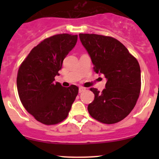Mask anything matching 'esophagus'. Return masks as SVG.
Here are the masks:
<instances>
[{"label": "esophagus", "mask_w": 159, "mask_h": 159, "mask_svg": "<svg viewBox=\"0 0 159 159\" xmlns=\"http://www.w3.org/2000/svg\"><path fill=\"white\" fill-rule=\"evenodd\" d=\"M86 90L85 88H83V87H80L79 88V90H78V91H79V93H81L83 92V91H84Z\"/></svg>", "instance_id": "34e87169"}]
</instances>
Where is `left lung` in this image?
<instances>
[{
    "label": "left lung",
    "instance_id": "8db88e82",
    "mask_svg": "<svg viewBox=\"0 0 159 159\" xmlns=\"http://www.w3.org/2000/svg\"><path fill=\"white\" fill-rule=\"evenodd\" d=\"M97 74L105 75V89L91 88L94 99L88 106L91 117L105 124H115L132 111L141 90V69L137 59L115 38L80 34Z\"/></svg>",
    "mask_w": 159,
    "mask_h": 159
}]
</instances>
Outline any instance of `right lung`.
<instances>
[{"mask_svg":"<svg viewBox=\"0 0 159 159\" xmlns=\"http://www.w3.org/2000/svg\"><path fill=\"white\" fill-rule=\"evenodd\" d=\"M78 35L60 34L46 38L30 51L17 72V87L25 108L47 125L68 117L78 88L54 82L65 57L74 48Z\"/></svg>","mask_w":159,"mask_h":159,"instance_id":"right-lung-1","label":"right lung"}]
</instances>
